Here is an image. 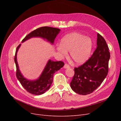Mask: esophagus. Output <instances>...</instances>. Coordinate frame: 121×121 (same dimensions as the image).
Wrapping results in <instances>:
<instances>
[{"mask_svg":"<svg viewBox=\"0 0 121 121\" xmlns=\"http://www.w3.org/2000/svg\"><path fill=\"white\" fill-rule=\"evenodd\" d=\"M64 67L65 69H68V68H69V65H68L67 64H65Z\"/></svg>","mask_w":121,"mask_h":121,"instance_id":"1","label":"esophagus"}]
</instances>
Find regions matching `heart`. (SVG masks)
Returning <instances> with one entry per match:
<instances>
[{
	"label": "heart",
	"mask_w": 121,
	"mask_h": 121,
	"mask_svg": "<svg viewBox=\"0 0 121 121\" xmlns=\"http://www.w3.org/2000/svg\"><path fill=\"white\" fill-rule=\"evenodd\" d=\"M93 48V42L90 38L78 32H73L65 36L61 41V45L57 47L62 56L69 51L72 60L78 64H83L90 58Z\"/></svg>",
	"instance_id": "obj_1"
}]
</instances>
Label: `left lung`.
<instances>
[{
  "mask_svg": "<svg viewBox=\"0 0 121 121\" xmlns=\"http://www.w3.org/2000/svg\"><path fill=\"white\" fill-rule=\"evenodd\" d=\"M109 49L104 38L97 34V47L83 64L74 68V74L70 85L78 94L86 95L93 92L101 85L108 72Z\"/></svg>",
  "mask_w": 121,
  "mask_h": 121,
  "instance_id": "8db88e82",
  "label": "left lung"
}]
</instances>
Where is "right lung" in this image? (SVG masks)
Returning a JSON list of instances; mask_svg holds the SVG:
<instances>
[{
  "instance_id": "right-lung-1",
  "label": "right lung",
  "mask_w": 121,
  "mask_h": 121,
  "mask_svg": "<svg viewBox=\"0 0 121 121\" xmlns=\"http://www.w3.org/2000/svg\"><path fill=\"white\" fill-rule=\"evenodd\" d=\"M60 31L59 29L57 28L48 26L41 27L32 31L25 36L22 42L32 37H39L46 39L53 43ZM20 46L21 44L17 48L14 58L17 69L16 77L22 87L28 92L36 95H42L49 89L53 82V74L64 66V63L62 61H53L49 60L39 78L34 81L28 80L23 77L18 69L17 60V53Z\"/></svg>"
}]
</instances>
